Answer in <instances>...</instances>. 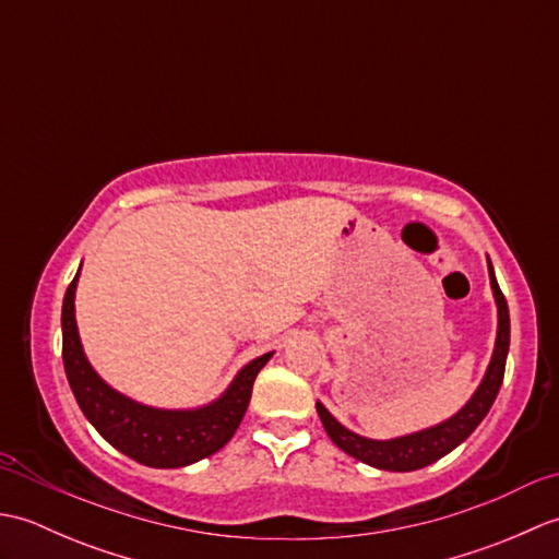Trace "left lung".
<instances>
[{
    "label": "left lung",
    "instance_id": "8db88e82",
    "mask_svg": "<svg viewBox=\"0 0 559 559\" xmlns=\"http://www.w3.org/2000/svg\"><path fill=\"white\" fill-rule=\"evenodd\" d=\"M488 271H490L492 295L497 302V341H495L488 372H485L480 386L476 389V394L471 396L466 406H463L456 415H451L449 420L439 423L435 427H427V430H420V432L396 437V439H367L350 432L348 427H343L334 415H331L322 403L317 401V413L319 418H322V425L326 435L331 437V442L346 451L348 456L358 459L362 463H370L374 468L406 473V471H418V468L430 466V463H435L437 459L447 456L451 449H456L463 439H468V435L476 430L485 415H488V411L492 408L497 391L502 386L507 353H509V307L500 286H497L490 259H488Z\"/></svg>",
    "mask_w": 559,
    "mask_h": 559
}]
</instances>
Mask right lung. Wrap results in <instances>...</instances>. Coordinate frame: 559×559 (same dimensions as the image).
<instances>
[{
    "mask_svg": "<svg viewBox=\"0 0 559 559\" xmlns=\"http://www.w3.org/2000/svg\"><path fill=\"white\" fill-rule=\"evenodd\" d=\"M76 281L79 273L69 283L62 305V360L69 386L88 423L115 449L151 468H182L228 444L245 418L254 379L273 353L245 365L223 396L209 406L194 411L144 406L105 384L83 355L74 317Z\"/></svg>",
    "mask_w": 559,
    "mask_h": 559,
    "instance_id": "1",
    "label": "right lung"
}]
</instances>
